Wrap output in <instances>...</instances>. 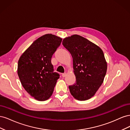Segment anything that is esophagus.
Returning a JSON list of instances; mask_svg holds the SVG:
<instances>
[{
  "label": "esophagus",
  "mask_w": 130,
  "mask_h": 130,
  "mask_svg": "<svg viewBox=\"0 0 130 130\" xmlns=\"http://www.w3.org/2000/svg\"><path fill=\"white\" fill-rule=\"evenodd\" d=\"M67 73H63V74H62V76L63 77H66V76H67Z\"/></svg>",
  "instance_id": "obj_1"
}]
</instances>
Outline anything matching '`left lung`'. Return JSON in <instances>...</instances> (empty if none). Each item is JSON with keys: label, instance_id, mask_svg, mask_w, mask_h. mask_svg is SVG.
<instances>
[{"label": "left lung", "instance_id": "obj_1", "mask_svg": "<svg viewBox=\"0 0 130 130\" xmlns=\"http://www.w3.org/2000/svg\"><path fill=\"white\" fill-rule=\"evenodd\" d=\"M62 44L71 54L76 77V83L69 86L70 92L76 100H88L100 88L107 72V62L103 51L78 35L64 38Z\"/></svg>", "mask_w": 130, "mask_h": 130}]
</instances>
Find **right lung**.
<instances>
[{
    "label": "right lung",
    "instance_id": "1",
    "mask_svg": "<svg viewBox=\"0 0 130 130\" xmlns=\"http://www.w3.org/2000/svg\"><path fill=\"white\" fill-rule=\"evenodd\" d=\"M62 39L45 34L35 41L19 58L17 73L22 85L34 99L43 101L52 95L60 75L51 59Z\"/></svg>",
    "mask_w": 130,
    "mask_h": 130
}]
</instances>
